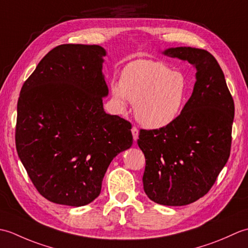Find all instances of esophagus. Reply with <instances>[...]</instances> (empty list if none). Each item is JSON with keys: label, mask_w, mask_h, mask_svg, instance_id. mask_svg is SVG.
I'll list each match as a JSON object with an SVG mask.
<instances>
[{"label": "esophagus", "mask_w": 248, "mask_h": 248, "mask_svg": "<svg viewBox=\"0 0 248 248\" xmlns=\"http://www.w3.org/2000/svg\"><path fill=\"white\" fill-rule=\"evenodd\" d=\"M131 131H132V135H133V140L136 141L139 139V129L136 127H133L132 129H131Z\"/></svg>", "instance_id": "34e87169"}]
</instances>
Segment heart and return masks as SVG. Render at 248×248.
<instances>
[{"label": "heart", "mask_w": 248, "mask_h": 248, "mask_svg": "<svg viewBox=\"0 0 248 248\" xmlns=\"http://www.w3.org/2000/svg\"><path fill=\"white\" fill-rule=\"evenodd\" d=\"M187 78L171 70L165 62L139 60L131 62L121 75L120 83L112 84V93L124 110L127 100L134 103L135 117L149 129L172 124L187 101Z\"/></svg>", "instance_id": "heart-1"}]
</instances>
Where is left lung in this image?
Segmentation results:
<instances>
[{"label":"left lung","mask_w":248,"mask_h":248,"mask_svg":"<svg viewBox=\"0 0 248 248\" xmlns=\"http://www.w3.org/2000/svg\"><path fill=\"white\" fill-rule=\"evenodd\" d=\"M163 54L194 65L196 82L172 124L140 131L144 191L156 203L186 205L210 191L229 159L234 102L222 68L208 51L178 46Z\"/></svg>","instance_id":"left-lung-1"}]
</instances>
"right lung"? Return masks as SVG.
I'll list each match as a JSON object with an SVG mask.
<instances>
[{"mask_svg": "<svg viewBox=\"0 0 248 248\" xmlns=\"http://www.w3.org/2000/svg\"><path fill=\"white\" fill-rule=\"evenodd\" d=\"M105 55L97 45L57 46L21 88L16 148L37 191L54 203H91L109 163L132 146L129 121L104 112Z\"/></svg>", "mask_w": 248, "mask_h": 248, "instance_id": "1", "label": "right lung"}]
</instances>
